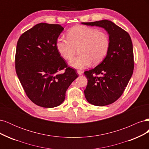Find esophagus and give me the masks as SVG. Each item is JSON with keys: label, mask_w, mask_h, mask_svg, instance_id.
Masks as SVG:
<instances>
[{"label": "esophagus", "mask_w": 149, "mask_h": 149, "mask_svg": "<svg viewBox=\"0 0 149 149\" xmlns=\"http://www.w3.org/2000/svg\"><path fill=\"white\" fill-rule=\"evenodd\" d=\"M77 73L79 75H81L83 73V71L82 70H77Z\"/></svg>", "instance_id": "esophagus-1"}]
</instances>
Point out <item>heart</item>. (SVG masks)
<instances>
[{
  "label": "heart",
  "mask_w": 149,
  "mask_h": 149,
  "mask_svg": "<svg viewBox=\"0 0 149 149\" xmlns=\"http://www.w3.org/2000/svg\"><path fill=\"white\" fill-rule=\"evenodd\" d=\"M68 38L60 37L56 42L60 55L70 60L78 48L79 55L73 58L69 65L77 69H83L104 60L109 51L110 41L108 35L95 28L77 25L68 33Z\"/></svg>",
  "instance_id": "heart-1"
}]
</instances>
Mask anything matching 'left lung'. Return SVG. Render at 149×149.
<instances>
[{
  "label": "left lung",
  "mask_w": 149,
  "mask_h": 149,
  "mask_svg": "<svg viewBox=\"0 0 149 149\" xmlns=\"http://www.w3.org/2000/svg\"><path fill=\"white\" fill-rule=\"evenodd\" d=\"M81 24L100 26L109 35L110 47L104 59L84 74L88 78L84 89L88 102L97 106L111 104L123 94L132 77L134 64L131 38L127 31L110 20Z\"/></svg>",
  "instance_id": "obj_1"
}]
</instances>
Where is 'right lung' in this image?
Listing matches in <instances>:
<instances>
[{
	"instance_id": "obj_1",
	"label": "right lung",
	"mask_w": 149,
	"mask_h": 149,
	"mask_svg": "<svg viewBox=\"0 0 149 149\" xmlns=\"http://www.w3.org/2000/svg\"><path fill=\"white\" fill-rule=\"evenodd\" d=\"M64 28L40 23L22 34L17 42L15 69L26 95L35 104L47 108L60 106L78 74L68 67L56 42ZM65 68L64 74L57 72Z\"/></svg>"
}]
</instances>
